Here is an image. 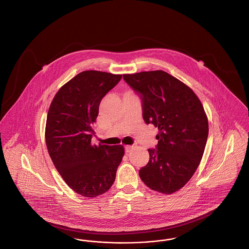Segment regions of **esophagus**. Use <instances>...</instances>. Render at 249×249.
<instances>
[{"instance_id": "esophagus-1", "label": "esophagus", "mask_w": 249, "mask_h": 249, "mask_svg": "<svg viewBox=\"0 0 249 249\" xmlns=\"http://www.w3.org/2000/svg\"><path fill=\"white\" fill-rule=\"evenodd\" d=\"M132 146H129V145H127V146H125V153L126 154H129V153H130L131 152V150H132Z\"/></svg>"}]
</instances>
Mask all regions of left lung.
Here are the masks:
<instances>
[{"label": "left lung", "mask_w": 249, "mask_h": 249, "mask_svg": "<svg viewBox=\"0 0 249 249\" xmlns=\"http://www.w3.org/2000/svg\"><path fill=\"white\" fill-rule=\"evenodd\" d=\"M123 79L139 95L144 122L160 129L140 178L154 191L175 193L192 178L203 157L209 135L204 107L187 85L165 71L124 74Z\"/></svg>", "instance_id": "left-lung-1"}]
</instances>
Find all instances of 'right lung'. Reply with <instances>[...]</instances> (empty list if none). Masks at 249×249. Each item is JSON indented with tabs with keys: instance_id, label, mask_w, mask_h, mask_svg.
<instances>
[{
	"instance_id": "right-lung-1",
	"label": "right lung",
	"mask_w": 249,
	"mask_h": 249,
	"mask_svg": "<svg viewBox=\"0 0 249 249\" xmlns=\"http://www.w3.org/2000/svg\"><path fill=\"white\" fill-rule=\"evenodd\" d=\"M121 75L82 71L57 91L47 115L45 141L54 167L74 192L95 197L107 192L124 156L122 145H91L101 100Z\"/></svg>"
}]
</instances>
